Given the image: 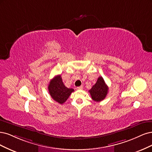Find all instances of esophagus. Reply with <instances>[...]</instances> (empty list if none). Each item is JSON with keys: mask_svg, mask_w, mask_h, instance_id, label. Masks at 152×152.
I'll use <instances>...</instances> for the list:
<instances>
[{"mask_svg": "<svg viewBox=\"0 0 152 152\" xmlns=\"http://www.w3.org/2000/svg\"><path fill=\"white\" fill-rule=\"evenodd\" d=\"M77 90H82L83 89V86H78L76 88Z\"/></svg>", "mask_w": 152, "mask_h": 152, "instance_id": "obj_1", "label": "esophagus"}]
</instances>
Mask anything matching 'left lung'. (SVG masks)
Wrapping results in <instances>:
<instances>
[{
    "mask_svg": "<svg viewBox=\"0 0 152 152\" xmlns=\"http://www.w3.org/2000/svg\"><path fill=\"white\" fill-rule=\"evenodd\" d=\"M109 88L102 76H100L95 84L89 90L91 99L95 102H99L104 100L108 94Z\"/></svg>",
    "mask_w": 152,
    "mask_h": 152,
    "instance_id": "obj_1",
    "label": "left lung"
}]
</instances>
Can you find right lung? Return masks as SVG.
Instances as JSON below:
<instances>
[{"label": "right lung", "instance_id": "right-lung-1", "mask_svg": "<svg viewBox=\"0 0 152 152\" xmlns=\"http://www.w3.org/2000/svg\"><path fill=\"white\" fill-rule=\"evenodd\" d=\"M48 89L52 99L60 104H64L74 91L72 88H68L64 85L61 75H57L50 80Z\"/></svg>", "mask_w": 152, "mask_h": 152}]
</instances>
